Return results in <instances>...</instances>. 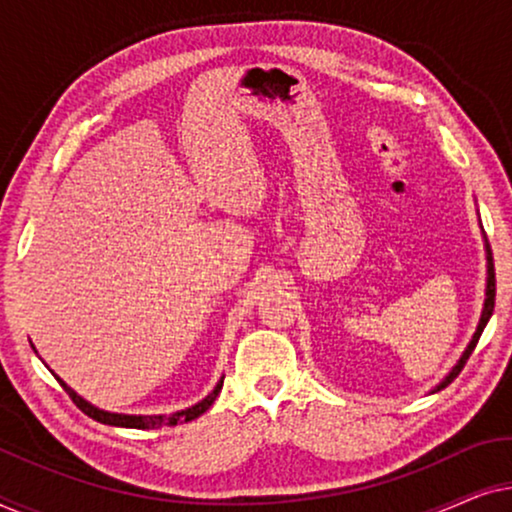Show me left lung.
<instances>
[{"label":"left lung","instance_id":"left-lung-1","mask_svg":"<svg viewBox=\"0 0 512 512\" xmlns=\"http://www.w3.org/2000/svg\"><path fill=\"white\" fill-rule=\"evenodd\" d=\"M487 300H485V310H482V317H480V326H478V331H475V335H473V340H471V345H468V349L464 352V356H461L459 359V363L457 366H454V370L450 375L445 377L443 382L438 384V389L436 391H440V389H445L447 384H450L454 377H457L461 370H464V366H466V361H468V356L473 354V349H475V345H478V340H480V335H482V331H485V326H487V321H489V317H492V312H494V298H496V277H494V258H492V251H489V247H487Z\"/></svg>","mask_w":512,"mask_h":512}]
</instances>
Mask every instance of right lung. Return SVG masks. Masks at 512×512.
Masks as SVG:
<instances>
[{
  "mask_svg": "<svg viewBox=\"0 0 512 512\" xmlns=\"http://www.w3.org/2000/svg\"><path fill=\"white\" fill-rule=\"evenodd\" d=\"M60 387L67 391L69 398H72L76 408H79L83 415L93 417L95 422L100 424H109V426H125V429H160V426H177L179 422H191V419L200 417L202 412L209 410V405L216 401V396H219V391L223 387V380L216 384L212 394H209L205 401H200L198 405H193V408L188 410H181V412H174V415H153V417H142V415H116V412H104V410H97L95 405H90L83 401L81 396H76V391H72L67 387L65 382L58 380Z\"/></svg>",
  "mask_w": 512,
  "mask_h": 512,
  "instance_id": "right-lung-1",
  "label": "right lung"
}]
</instances>
